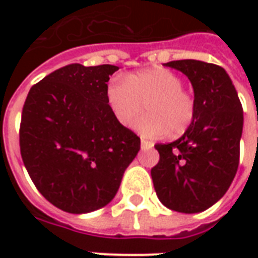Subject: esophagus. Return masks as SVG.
Segmentation results:
<instances>
[{
    "instance_id": "obj_1",
    "label": "esophagus",
    "mask_w": 258,
    "mask_h": 258,
    "mask_svg": "<svg viewBox=\"0 0 258 258\" xmlns=\"http://www.w3.org/2000/svg\"><path fill=\"white\" fill-rule=\"evenodd\" d=\"M141 148L142 149H151V148H153V142L146 140H141Z\"/></svg>"
}]
</instances>
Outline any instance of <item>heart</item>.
Returning a JSON list of instances; mask_svg holds the SVG:
<instances>
[{
    "mask_svg": "<svg viewBox=\"0 0 258 258\" xmlns=\"http://www.w3.org/2000/svg\"><path fill=\"white\" fill-rule=\"evenodd\" d=\"M182 79L163 68H153L114 77L106 87V102L120 125L133 124L142 107L146 113L135 123L145 137H171L185 134L195 120L196 102L182 88Z\"/></svg>",
    "mask_w": 258,
    "mask_h": 258,
    "instance_id": "heart-1",
    "label": "heart"
}]
</instances>
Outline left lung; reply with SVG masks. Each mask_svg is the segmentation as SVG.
Returning a JSON list of instances; mask_svg holds the SVG:
<instances>
[{
    "label": "left lung",
    "instance_id": "left-lung-1",
    "mask_svg": "<svg viewBox=\"0 0 258 258\" xmlns=\"http://www.w3.org/2000/svg\"><path fill=\"white\" fill-rule=\"evenodd\" d=\"M166 66L188 76L196 114L179 140L155 145L160 157L151 174L163 205L192 214L221 199L238 171L243 109L221 66L194 59Z\"/></svg>",
    "mask_w": 258,
    "mask_h": 258
}]
</instances>
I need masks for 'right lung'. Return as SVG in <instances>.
<instances>
[{"mask_svg":"<svg viewBox=\"0 0 258 258\" xmlns=\"http://www.w3.org/2000/svg\"><path fill=\"white\" fill-rule=\"evenodd\" d=\"M117 70L69 64L33 85L23 105L19 145L26 170L49 203L72 214L106 206L140 151V137L107 106V81Z\"/></svg>","mask_w":258,"mask_h":258,"instance_id":"obj_1","label":"right lung"}]
</instances>
